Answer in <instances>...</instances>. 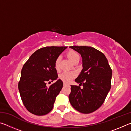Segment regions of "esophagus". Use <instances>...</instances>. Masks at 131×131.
<instances>
[{"label":"esophagus","instance_id":"obj_1","mask_svg":"<svg viewBox=\"0 0 131 131\" xmlns=\"http://www.w3.org/2000/svg\"><path fill=\"white\" fill-rule=\"evenodd\" d=\"M63 85H64V86H66V85H68V84H66V83H63Z\"/></svg>","mask_w":131,"mask_h":131}]
</instances>
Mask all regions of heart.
I'll list each match as a JSON object with an SVG mask.
<instances>
[{"label": "heart", "instance_id": "1", "mask_svg": "<svg viewBox=\"0 0 131 131\" xmlns=\"http://www.w3.org/2000/svg\"><path fill=\"white\" fill-rule=\"evenodd\" d=\"M67 57L73 63L77 59H79V55L74 51L71 50L67 53ZM61 57H58L55 62V68L56 70H58L59 68V63H60ZM76 76V73L75 72H65L62 73L59 77L65 83H69Z\"/></svg>", "mask_w": 131, "mask_h": 131}]
</instances>
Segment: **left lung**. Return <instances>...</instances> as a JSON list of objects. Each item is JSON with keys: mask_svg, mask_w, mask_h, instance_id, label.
Listing matches in <instances>:
<instances>
[{"mask_svg": "<svg viewBox=\"0 0 131 131\" xmlns=\"http://www.w3.org/2000/svg\"><path fill=\"white\" fill-rule=\"evenodd\" d=\"M81 55L83 69L75 79L79 85L71 86L69 100L73 107L84 114L94 112L103 103L111 88L112 70L105 55L89 46H70Z\"/></svg>", "mask_w": 131, "mask_h": 131, "instance_id": "8db88e82", "label": "left lung"}]
</instances>
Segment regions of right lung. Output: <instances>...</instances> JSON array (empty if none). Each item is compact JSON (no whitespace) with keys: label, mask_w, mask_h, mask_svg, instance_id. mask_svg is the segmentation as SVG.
<instances>
[{"label":"right lung","mask_w":131,"mask_h":131,"mask_svg":"<svg viewBox=\"0 0 131 131\" xmlns=\"http://www.w3.org/2000/svg\"><path fill=\"white\" fill-rule=\"evenodd\" d=\"M66 48L51 46L40 48L23 66L18 89L24 105L31 113L43 116L53 108L63 84L61 79L49 87L46 83L57 79L55 62Z\"/></svg>","instance_id":"obj_1"}]
</instances>
